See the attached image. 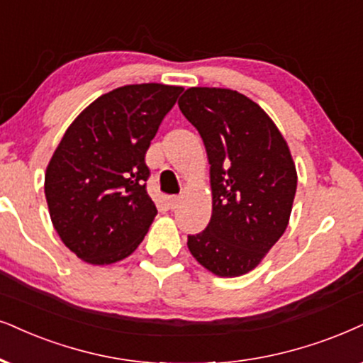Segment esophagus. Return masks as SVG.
Instances as JSON below:
<instances>
[{"instance_id": "1", "label": "esophagus", "mask_w": 363, "mask_h": 363, "mask_svg": "<svg viewBox=\"0 0 363 363\" xmlns=\"http://www.w3.org/2000/svg\"><path fill=\"white\" fill-rule=\"evenodd\" d=\"M169 208H171L172 211L174 209H177L179 208V204H181V197H179V196H171V197H169Z\"/></svg>"}]
</instances>
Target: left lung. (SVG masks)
<instances>
[{
  "label": "left lung",
  "mask_w": 363,
  "mask_h": 363,
  "mask_svg": "<svg viewBox=\"0 0 363 363\" xmlns=\"http://www.w3.org/2000/svg\"><path fill=\"white\" fill-rule=\"evenodd\" d=\"M179 108L203 137L209 160L213 214L187 236L191 255L223 278L255 269L290 221L296 169L268 113L229 89L192 86Z\"/></svg>",
  "instance_id": "1"
}]
</instances>
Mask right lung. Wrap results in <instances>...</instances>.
I'll list each match as a JSON object with an SVG mask.
<instances>
[{"mask_svg":"<svg viewBox=\"0 0 363 363\" xmlns=\"http://www.w3.org/2000/svg\"><path fill=\"white\" fill-rule=\"evenodd\" d=\"M182 86L125 85L91 102L70 123L45 174L60 240L90 264L132 255L157 209L145 189V152Z\"/></svg>","mask_w":363,"mask_h":363,"instance_id":"1","label":"right lung"}]
</instances>
